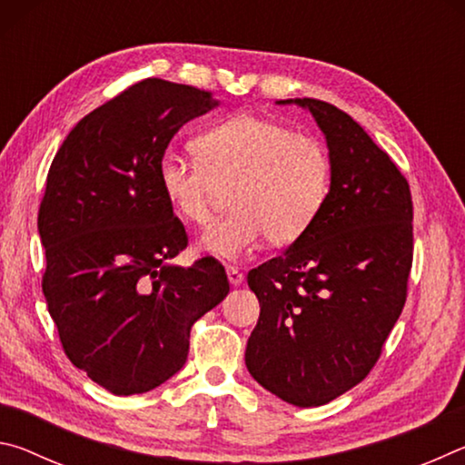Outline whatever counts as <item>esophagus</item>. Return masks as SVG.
Returning <instances> with one entry per match:
<instances>
[{"instance_id":"obj_1","label":"esophagus","mask_w":465,"mask_h":465,"mask_svg":"<svg viewBox=\"0 0 465 465\" xmlns=\"http://www.w3.org/2000/svg\"><path fill=\"white\" fill-rule=\"evenodd\" d=\"M227 279H230L232 285L238 287L243 281V272L240 269H235V266H227Z\"/></svg>"}]
</instances>
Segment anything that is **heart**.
I'll return each mask as SVG.
<instances>
[{"label":"heart","mask_w":465,"mask_h":465,"mask_svg":"<svg viewBox=\"0 0 465 465\" xmlns=\"http://www.w3.org/2000/svg\"><path fill=\"white\" fill-rule=\"evenodd\" d=\"M196 162L166 155L157 180L183 222H213L222 193L233 209L204 232L203 250L240 258L269 240L274 246L297 242L316 223L332 188V155L313 133L254 114H235L193 141Z\"/></svg>","instance_id":"1"}]
</instances>
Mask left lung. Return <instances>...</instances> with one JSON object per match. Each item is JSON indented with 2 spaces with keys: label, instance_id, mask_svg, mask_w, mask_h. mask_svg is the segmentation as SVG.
<instances>
[{
  "label": "left lung",
  "instance_id": "1",
  "mask_svg": "<svg viewBox=\"0 0 465 465\" xmlns=\"http://www.w3.org/2000/svg\"><path fill=\"white\" fill-rule=\"evenodd\" d=\"M310 108L332 155V188L308 232L248 272L261 318L246 346L250 375L293 406L355 388L381 357L406 303L412 194L390 155L344 110Z\"/></svg>",
  "mask_w": 465,
  "mask_h": 465
}]
</instances>
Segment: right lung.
<instances>
[{
    "label": "right lung",
    "mask_w": 465,
    "mask_h": 465,
    "mask_svg": "<svg viewBox=\"0 0 465 465\" xmlns=\"http://www.w3.org/2000/svg\"><path fill=\"white\" fill-rule=\"evenodd\" d=\"M213 106L207 90L147 77L85 114L53 157L43 293L67 359L116 396L178 373L194 322L230 293L215 258L168 264L188 235L157 180L172 137Z\"/></svg>",
    "instance_id": "add662e5"
}]
</instances>
